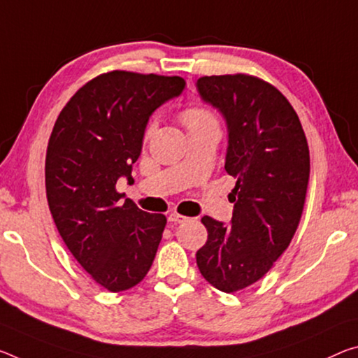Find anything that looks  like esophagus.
<instances>
[{"instance_id": "1", "label": "esophagus", "mask_w": 358, "mask_h": 358, "mask_svg": "<svg viewBox=\"0 0 358 358\" xmlns=\"http://www.w3.org/2000/svg\"><path fill=\"white\" fill-rule=\"evenodd\" d=\"M189 218H186V217H183V215H180V213H170L169 215V221L170 223H173V224H180V223H186V221H188Z\"/></svg>"}]
</instances>
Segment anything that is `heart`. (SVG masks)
Returning a JSON list of instances; mask_svg holds the SVG:
<instances>
[{
  "label": "heart",
  "instance_id": "b5f03b06",
  "mask_svg": "<svg viewBox=\"0 0 358 358\" xmlns=\"http://www.w3.org/2000/svg\"><path fill=\"white\" fill-rule=\"evenodd\" d=\"M181 121L188 130H194V129H203V127H218L217 117H215L212 113L206 108H199V106H192V108H186V110L181 111ZM151 127L148 129L150 134Z\"/></svg>",
  "mask_w": 358,
  "mask_h": 358
}]
</instances>
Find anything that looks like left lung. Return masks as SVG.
Returning <instances> with one entry per match:
<instances>
[{
  "label": "left lung",
  "instance_id": "8db88e82",
  "mask_svg": "<svg viewBox=\"0 0 358 358\" xmlns=\"http://www.w3.org/2000/svg\"><path fill=\"white\" fill-rule=\"evenodd\" d=\"M196 86L224 117V169L237 180L231 224L202 217L208 237L196 261L203 279L232 293L259 280L290 245L308 191L309 146L290 101L263 79L203 76Z\"/></svg>",
  "mask_w": 358,
  "mask_h": 358
}]
</instances>
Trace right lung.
I'll use <instances>...</instances> for the list:
<instances>
[{"label":"right lung","mask_w":358,"mask_h":358,"mask_svg":"<svg viewBox=\"0 0 358 358\" xmlns=\"http://www.w3.org/2000/svg\"><path fill=\"white\" fill-rule=\"evenodd\" d=\"M180 76L110 71L78 90L57 117L46 152L49 210L68 250L113 293L143 280L167 220L121 199L132 183L145 130L159 106L183 92Z\"/></svg>","instance_id":"add662e5"}]
</instances>
